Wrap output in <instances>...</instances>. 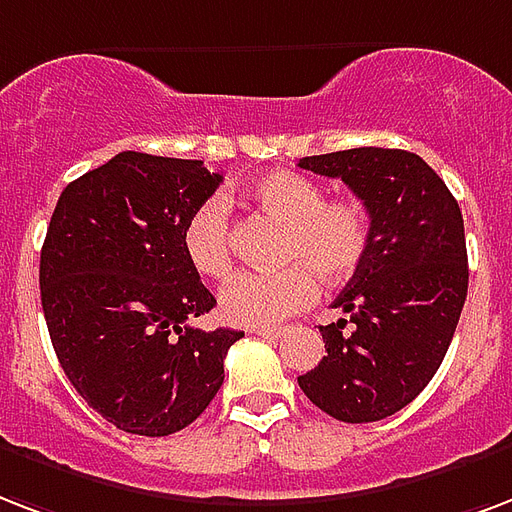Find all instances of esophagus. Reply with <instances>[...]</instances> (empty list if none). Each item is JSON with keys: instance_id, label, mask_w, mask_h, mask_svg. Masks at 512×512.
I'll return each instance as SVG.
<instances>
[{"instance_id": "obj_1", "label": "esophagus", "mask_w": 512, "mask_h": 512, "mask_svg": "<svg viewBox=\"0 0 512 512\" xmlns=\"http://www.w3.org/2000/svg\"><path fill=\"white\" fill-rule=\"evenodd\" d=\"M255 333L260 338H265V341H279V338H284V330H276V327H257Z\"/></svg>"}]
</instances>
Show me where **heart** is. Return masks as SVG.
Instances as JSON below:
<instances>
[{"mask_svg":"<svg viewBox=\"0 0 512 512\" xmlns=\"http://www.w3.org/2000/svg\"><path fill=\"white\" fill-rule=\"evenodd\" d=\"M249 204L284 222L276 271H249L230 279L220 292L222 317L230 325L273 327L314 300L322 284H341L360 271L373 241L368 206L357 198H327L317 179L276 169L244 187ZM182 252L206 279H225L233 268L230 212L225 198L212 195L182 222Z\"/></svg>","mask_w":512,"mask_h":512,"instance_id":"heart-1","label":"heart"}]
</instances>
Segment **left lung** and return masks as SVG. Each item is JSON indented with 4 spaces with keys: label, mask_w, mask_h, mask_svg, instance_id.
<instances>
[{
    "label": "left lung",
    "mask_w": 512,
    "mask_h": 512,
    "mask_svg": "<svg viewBox=\"0 0 512 512\" xmlns=\"http://www.w3.org/2000/svg\"><path fill=\"white\" fill-rule=\"evenodd\" d=\"M298 166L343 179L373 220L368 257L333 300L349 319L319 327L327 357L298 384L338 421L386 419L432 381L454 338L470 279L462 212L416 152L357 147Z\"/></svg>",
    "instance_id": "left-lung-1"
}]
</instances>
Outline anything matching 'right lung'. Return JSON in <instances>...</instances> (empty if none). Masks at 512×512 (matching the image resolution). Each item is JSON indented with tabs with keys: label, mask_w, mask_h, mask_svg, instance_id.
I'll return each instance as SVG.
<instances>
[{
	"label": "right lung",
	"mask_w": 512,
	"mask_h": 512,
	"mask_svg": "<svg viewBox=\"0 0 512 512\" xmlns=\"http://www.w3.org/2000/svg\"><path fill=\"white\" fill-rule=\"evenodd\" d=\"M204 161L120 152L64 187L39 255V292L66 378L131 435L193 424L225 381L239 330L190 325L217 300L182 252V222L220 187Z\"/></svg>",
	"instance_id": "right-lung-1"
}]
</instances>
